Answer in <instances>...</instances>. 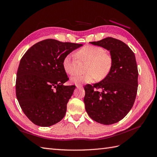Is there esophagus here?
Returning a JSON list of instances; mask_svg holds the SVG:
<instances>
[{
  "label": "esophagus",
  "instance_id": "esophagus-1",
  "mask_svg": "<svg viewBox=\"0 0 157 157\" xmlns=\"http://www.w3.org/2000/svg\"><path fill=\"white\" fill-rule=\"evenodd\" d=\"M76 87H77L78 89H82L83 88V86H82V85H78V84L76 85Z\"/></svg>",
  "mask_w": 157,
  "mask_h": 157
}]
</instances>
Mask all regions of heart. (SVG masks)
<instances>
[{"mask_svg":"<svg viewBox=\"0 0 157 157\" xmlns=\"http://www.w3.org/2000/svg\"><path fill=\"white\" fill-rule=\"evenodd\" d=\"M76 57L82 61H87L85 66L84 74H75L71 77V82L75 84L90 83L95 79L102 80L109 75L112 67V58L111 56L105 53L100 46L86 45L76 53ZM77 61L73 56H66L62 62L65 72L71 75L76 69Z\"/></svg>","mask_w":157,"mask_h":157,"instance_id":"1","label":"heart"}]
</instances>
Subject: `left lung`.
Wrapping results in <instances>:
<instances>
[{
    "label": "left lung",
    "mask_w": 157,
    "mask_h": 157,
    "mask_svg": "<svg viewBox=\"0 0 157 157\" xmlns=\"http://www.w3.org/2000/svg\"><path fill=\"white\" fill-rule=\"evenodd\" d=\"M90 43L110 52L112 67L101 81L84 86L85 109L89 117L98 123L115 124L129 113L135 101L138 86L136 57L125 43L112 37Z\"/></svg>",
    "instance_id": "left-lung-1"
}]
</instances>
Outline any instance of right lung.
<instances>
[{"instance_id":"add662e5","label":"right lung","mask_w":157,"mask_h":157,"mask_svg":"<svg viewBox=\"0 0 157 157\" xmlns=\"http://www.w3.org/2000/svg\"><path fill=\"white\" fill-rule=\"evenodd\" d=\"M81 44L46 39L31 46L20 60L16 92L19 104L35 124L48 127L59 122L75 86H65L69 78L63 68L65 57Z\"/></svg>"}]
</instances>
